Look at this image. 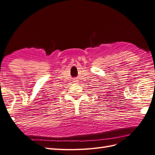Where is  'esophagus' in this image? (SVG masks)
<instances>
[{"mask_svg":"<svg viewBox=\"0 0 155 155\" xmlns=\"http://www.w3.org/2000/svg\"><path fill=\"white\" fill-rule=\"evenodd\" d=\"M74 82H77V81H74Z\"/></svg>","mask_w":155,"mask_h":155,"instance_id":"34e87169","label":"esophagus"}]
</instances>
